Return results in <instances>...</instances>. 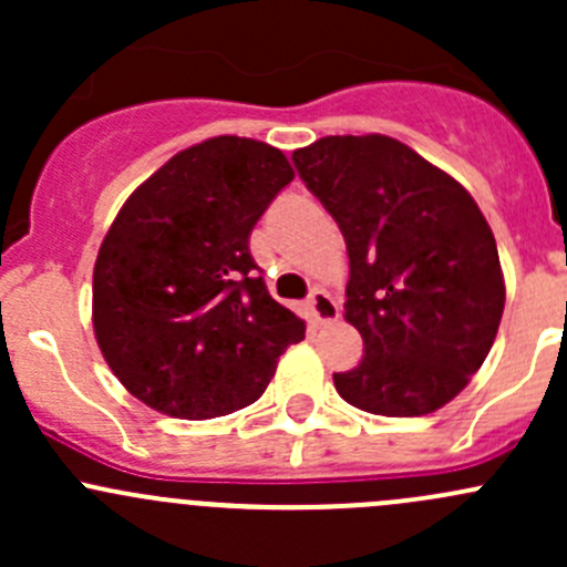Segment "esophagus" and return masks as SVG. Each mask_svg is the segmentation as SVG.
I'll return each mask as SVG.
<instances>
[{
	"label": "esophagus",
	"mask_w": 567,
	"mask_h": 567,
	"mask_svg": "<svg viewBox=\"0 0 567 567\" xmlns=\"http://www.w3.org/2000/svg\"><path fill=\"white\" fill-rule=\"evenodd\" d=\"M307 307H310L312 323H316V326L331 323V320L340 318V307H337V301L331 299L329 290H323V288L312 290L310 299H307Z\"/></svg>",
	"instance_id": "obj_1"
}]
</instances>
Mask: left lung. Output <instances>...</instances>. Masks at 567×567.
I'll return each instance as SVG.
<instances>
[{"label": "left lung", "instance_id": "obj_1", "mask_svg": "<svg viewBox=\"0 0 567 567\" xmlns=\"http://www.w3.org/2000/svg\"><path fill=\"white\" fill-rule=\"evenodd\" d=\"M293 164L351 260L346 320L364 357L334 373L340 398L381 416L442 409L485 362L505 310L499 251L477 203L392 136H323Z\"/></svg>", "mask_w": 567, "mask_h": 567}]
</instances>
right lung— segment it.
I'll list each match as a JSON object with an SVG mask.
<instances>
[{
  "instance_id": "add662e5",
  "label": "right lung",
  "mask_w": 567,
  "mask_h": 567,
  "mask_svg": "<svg viewBox=\"0 0 567 567\" xmlns=\"http://www.w3.org/2000/svg\"><path fill=\"white\" fill-rule=\"evenodd\" d=\"M293 181L282 151L214 136L125 199L93 271L101 353L134 398L177 420L255 403L305 320L271 299L251 227Z\"/></svg>"
}]
</instances>
